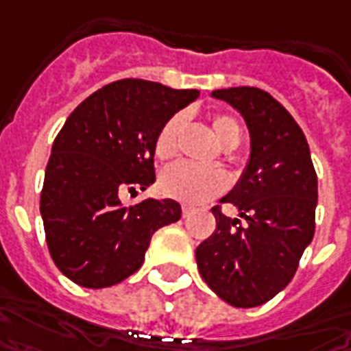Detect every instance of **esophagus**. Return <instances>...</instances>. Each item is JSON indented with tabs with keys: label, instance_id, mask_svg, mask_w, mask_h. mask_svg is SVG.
<instances>
[{
	"label": "esophagus",
	"instance_id": "1",
	"mask_svg": "<svg viewBox=\"0 0 351 351\" xmlns=\"http://www.w3.org/2000/svg\"><path fill=\"white\" fill-rule=\"evenodd\" d=\"M192 213V208H188V206H182V217H188Z\"/></svg>",
	"mask_w": 351,
	"mask_h": 351
}]
</instances>
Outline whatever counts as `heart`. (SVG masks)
Wrapping results in <instances>:
<instances>
[{"label": "heart", "mask_w": 351, "mask_h": 351, "mask_svg": "<svg viewBox=\"0 0 351 351\" xmlns=\"http://www.w3.org/2000/svg\"><path fill=\"white\" fill-rule=\"evenodd\" d=\"M182 128H184L182 114H175L165 122L155 138V155L159 159L165 161L175 155ZM212 130L213 136L223 149H235L243 138V130L239 126V122L229 114L213 116ZM159 186L169 198H175L190 206H198L221 194L227 186V180L217 171L198 169L188 163H175L161 173Z\"/></svg>", "instance_id": "obj_1"}]
</instances>
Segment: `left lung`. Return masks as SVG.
<instances>
[{
	"mask_svg": "<svg viewBox=\"0 0 351 351\" xmlns=\"http://www.w3.org/2000/svg\"><path fill=\"white\" fill-rule=\"evenodd\" d=\"M245 118L248 163L235 188L221 198L238 217L212 208L215 231L196 248L199 276L233 307H258L295 276L315 235L317 173L303 130L282 104L256 87L212 93Z\"/></svg>",
	"mask_w": 351,
	"mask_h": 351,
	"instance_id": "8db88e82",
	"label": "left lung"
}]
</instances>
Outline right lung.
<instances>
[{
  "instance_id": "add662e5",
  "label": "right lung",
  "mask_w": 351,
  "mask_h": 351,
  "mask_svg": "<svg viewBox=\"0 0 351 351\" xmlns=\"http://www.w3.org/2000/svg\"><path fill=\"white\" fill-rule=\"evenodd\" d=\"M199 97L143 79H122L87 97L56 136L40 194L44 233L58 270L101 289L138 272L153 233L180 219L175 199L130 208L124 192L155 182V138Z\"/></svg>"
}]
</instances>
